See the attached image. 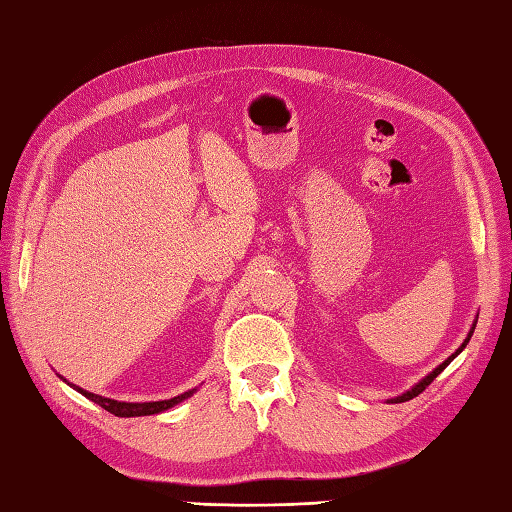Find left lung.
Wrapping results in <instances>:
<instances>
[{"label": "left lung", "mask_w": 512, "mask_h": 512, "mask_svg": "<svg viewBox=\"0 0 512 512\" xmlns=\"http://www.w3.org/2000/svg\"><path fill=\"white\" fill-rule=\"evenodd\" d=\"M475 325H477V322H473V327H471V331H468V336H466V340H464V342L460 344V347H457V349H455V353H451V356H448V358H446V360H444L442 364H437V367H435V369H433V371H431L429 375H424V378H422L420 382H417V384H413V387H411L409 391H404L402 395H398V398H391L389 402H391V404H398V402H406V400H413V398H415V395H420V393H422V391H424L426 387H429V384H431V382H433V380L437 378V375H440V373H442V371H444V369L448 367V364H451V362H453V360H455L457 356H460V353H462V351L466 349V344H468V340H471V336H473V331H475Z\"/></svg>", "instance_id": "left-lung-1"}]
</instances>
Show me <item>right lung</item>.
I'll list each match as a JSON object with an SVG mask.
<instances>
[{"label": "right lung", "mask_w": 512, "mask_h": 512, "mask_svg": "<svg viewBox=\"0 0 512 512\" xmlns=\"http://www.w3.org/2000/svg\"><path fill=\"white\" fill-rule=\"evenodd\" d=\"M59 378H61V375H59ZM61 380L68 382L66 378H61ZM70 387L75 389V391H79L83 398H88V400H92L95 404L103 406V409L110 411L112 415H117V417H139V415L163 413V411L172 409V406H176L179 402L192 398V395L196 393V389H190V391L176 395V398H170V400H159V402H119V400H112V398H103V395H97V393L83 391L81 387H77V384H70Z\"/></svg>", "instance_id": "obj_1"}]
</instances>
